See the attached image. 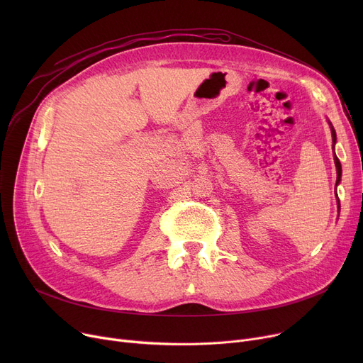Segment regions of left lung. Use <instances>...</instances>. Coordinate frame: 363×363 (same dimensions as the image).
Instances as JSON below:
<instances>
[{
  "instance_id": "8db88e82",
  "label": "left lung",
  "mask_w": 363,
  "mask_h": 363,
  "mask_svg": "<svg viewBox=\"0 0 363 363\" xmlns=\"http://www.w3.org/2000/svg\"><path fill=\"white\" fill-rule=\"evenodd\" d=\"M330 123V126H331V133H333V144L335 145V141H337V135H335V129L333 128V125H331V122H328ZM334 148V147H333ZM335 155V152H334ZM334 162H335V167H337V185L340 184V181H341V163H340V160L337 159V156H334ZM335 194H337V191H335Z\"/></svg>"
}]
</instances>
